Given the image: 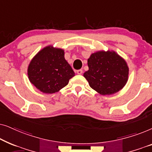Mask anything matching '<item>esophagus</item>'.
Returning a JSON list of instances; mask_svg holds the SVG:
<instances>
[{"instance_id":"esophagus-1","label":"esophagus","mask_w":152,"mask_h":152,"mask_svg":"<svg viewBox=\"0 0 152 152\" xmlns=\"http://www.w3.org/2000/svg\"><path fill=\"white\" fill-rule=\"evenodd\" d=\"M82 72H83V70H82V69H80V70H77V73L78 75H81V74H82Z\"/></svg>"}]
</instances>
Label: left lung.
<instances>
[{
	"label": "left lung",
	"instance_id": "1",
	"mask_svg": "<svg viewBox=\"0 0 152 152\" xmlns=\"http://www.w3.org/2000/svg\"><path fill=\"white\" fill-rule=\"evenodd\" d=\"M88 70L84 77L93 90L102 95H112L125 86L129 67L123 58L114 51H97L88 59Z\"/></svg>",
	"mask_w": 152,
	"mask_h": 152
}]
</instances>
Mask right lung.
I'll return each instance as SVG.
<instances>
[{"instance_id": "add662e5", "label": "right lung", "mask_w": 152, "mask_h": 152, "mask_svg": "<svg viewBox=\"0 0 152 152\" xmlns=\"http://www.w3.org/2000/svg\"><path fill=\"white\" fill-rule=\"evenodd\" d=\"M28 75L37 89L52 94L65 87L75 76V72L64 58V50L48 45L31 60Z\"/></svg>"}]
</instances>
